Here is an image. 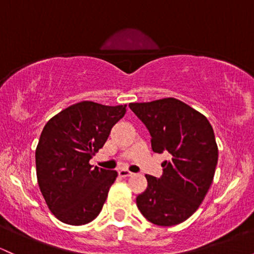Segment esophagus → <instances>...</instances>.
Listing matches in <instances>:
<instances>
[{
  "mask_svg": "<svg viewBox=\"0 0 254 254\" xmlns=\"http://www.w3.org/2000/svg\"><path fill=\"white\" fill-rule=\"evenodd\" d=\"M131 175H132V172H130L129 170H125V169L119 170V176L121 177H129V176H131Z\"/></svg>",
  "mask_w": 254,
  "mask_h": 254,
  "instance_id": "esophagus-1",
  "label": "esophagus"
}]
</instances>
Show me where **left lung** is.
Masks as SVG:
<instances>
[{"label": "left lung", "mask_w": 254, "mask_h": 254, "mask_svg": "<svg viewBox=\"0 0 254 254\" xmlns=\"http://www.w3.org/2000/svg\"><path fill=\"white\" fill-rule=\"evenodd\" d=\"M152 136L155 153L169 152L163 176L146 175L147 189L136 197L150 223L171 227L199 208L213 181L218 147L207 118L174 97L129 105Z\"/></svg>", "instance_id": "1"}]
</instances>
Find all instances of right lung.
I'll use <instances>...</instances> for the list:
<instances>
[{
    "instance_id": "add662e5",
    "label": "right lung",
    "mask_w": 254,
    "mask_h": 254,
    "mask_svg": "<svg viewBox=\"0 0 254 254\" xmlns=\"http://www.w3.org/2000/svg\"><path fill=\"white\" fill-rule=\"evenodd\" d=\"M127 105L82 101L55 114L44 125L36 148L40 190L50 212L69 225L91 222L102 210L118 172L90 165Z\"/></svg>"
}]
</instances>
